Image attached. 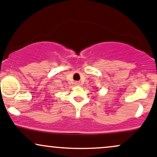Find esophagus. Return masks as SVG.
Wrapping results in <instances>:
<instances>
[{"label": "esophagus", "instance_id": "esophagus-1", "mask_svg": "<svg viewBox=\"0 0 157 157\" xmlns=\"http://www.w3.org/2000/svg\"><path fill=\"white\" fill-rule=\"evenodd\" d=\"M75 86H80V82H79V81H76V82H75Z\"/></svg>", "mask_w": 157, "mask_h": 157}]
</instances>
